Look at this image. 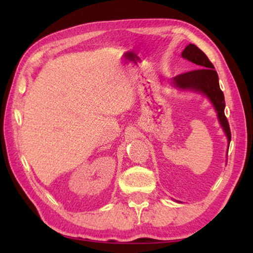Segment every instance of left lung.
Here are the masks:
<instances>
[{
    "label": "left lung",
    "mask_w": 253,
    "mask_h": 253,
    "mask_svg": "<svg viewBox=\"0 0 253 253\" xmlns=\"http://www.w3.org/2000/svg\"><path fill=\"white\" fill-rule=\"evenodd\" d=\"M181 56L195 64V68L197 69L177 75L171 79V84L179 89L192 90L208 96L217 113L219 124H221L225 133H226L229 143L232 133H230L229 124L224 113V93L219 88L218 76L216 71L214 69L213 64L195 44H188L185 47V50L182 51Z\"/></svg>",
    "instance_id": "8db88e82"
}]
</instances>
